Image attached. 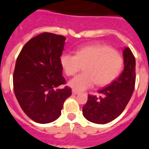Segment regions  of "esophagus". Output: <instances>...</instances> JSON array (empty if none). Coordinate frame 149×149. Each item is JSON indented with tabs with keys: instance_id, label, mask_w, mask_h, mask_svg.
Segmentation results:
<instances>
[{
	"instance_id": "34e87169",
	"label": "esophagus",
	"mask_w": 149,
	"mask_h": 149,
	"mask_svg": "<svg viewBox=\"0 0 149 149\" xmlns=\"http://www.w3.org/2000/svg\"><path fill=\"white\" fill-rule=\"evenodd\" d=\"M72 93L73 95H77V94H79V92H77V91L76 90H72Z\"/></svg>"
}]
</instances>
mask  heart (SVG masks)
<instances>
[{
    "label": "heart",
    "instance_id": "b5f03b06",
    "mask_svg": "<svg viewBox=\"0 0 149 149\" xmlns=\"http://www.w3.org/2000/svg\"><path fill=\"white\" fill-rule=\"evenodd\" d=\"M60 61L67 76L75 75L83 65L84 72L68 82L69 87L77 92L87 90L95 84H110L118 77L123 66L121 54L105 45L83 46L76 51V55L64 52Z\"/></svg>",
    "mask_w": 149,
    "mask_h": 149
}]
</instances>
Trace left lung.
I'll return each mask as SVG.
<instances>
[{
    "label": "left lung",
    "instance_id": "8db88e82",
    "mask_svg": "<svg viewBox=\"0 0 149 149\" xmlns=\"http://www.w3.org/2000/svg\"><path fill=\"white\" fill-rule=\"evenodd\" d=\"M124 70L118 78L98 92L99 95H88L83 107V115L88 120L104 125L121 114L134 91L136 60L129 48L123 50Z\"/></svg>",
    "mask_w": 149,
    "mask_h": 149
}]
</instances>
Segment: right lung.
Returning a JSON list of instances; mask_svg holds the SVG:
<instances>
[{
    "instance_id": "right-lung-1",
    "label": "right lung",
    "mask_w": 149,
    "mask_h": 149,
    "mask_svg": "<svg viewBox=\"0 0 149 149\" xmlns=\"http://www.w3.org/2000/svg\"><path fill=\"white\" fill-rule=\"evenodd\" d=\"M65 38L43 33L29 40L18 56L13 72V89L20 106L33 121L47 124L61 114L65 100L72 95L65 86L60 57Z\"/></svg>"
}]
</instances>
